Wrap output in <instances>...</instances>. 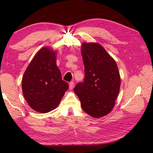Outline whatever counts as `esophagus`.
Returning <instances> with one entry per match:
<instances>
[{"label": "esophagus", "mask_w": 153, "mask_h": 153, "mask_svg": "<svg viewBox=\"0 0 153 153\" xmlns=\"http://www.w3.org/2000/svg\"><path fill=\"white\" fill-rule=\"evenodd\" d=\"M74 86V82H70V83H69V88H70V90H71V89H73Z\"/></svg>", "instance_id": "1"}]
</instances>
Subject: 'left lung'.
I'll return each mask as SVG.
<instances>
[{
	"instance_id": "obj_1",
	"label": "left lung",
	"mask_w": 153,
	"mask_h": 153,
	"mask_svg": "<svg viewBox=\"0 0 153 153\" xmlns=\"http://www.w3.org/2000/svg\"><path fill=\"white\" fill-rule=\"evenodd\" d=\"M82 55L85 78L74 87L82 109L93 118L111 112L120 87V76L115 60L101 45L84 43Z\"/></svg>"
}]
</instances>
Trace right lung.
<instances>
[{
  "label": "right lung",
  "instance_id": "right-lung-1",
  "mask_svg": "<svg viewBox=\"0 0 153 153\" xmlns=\"http://www.w3.org/2000/svg\"><path fill=\"white\" fill-rule=\"evenodd\" d=\"M24 98L32 109L47 113L56 108L68 89L56 64L55 52L42 48L25 70L22 82Z\"/></svg>",
  "mask_w": 153,
  "mask_h": 153
}]
</instances>
